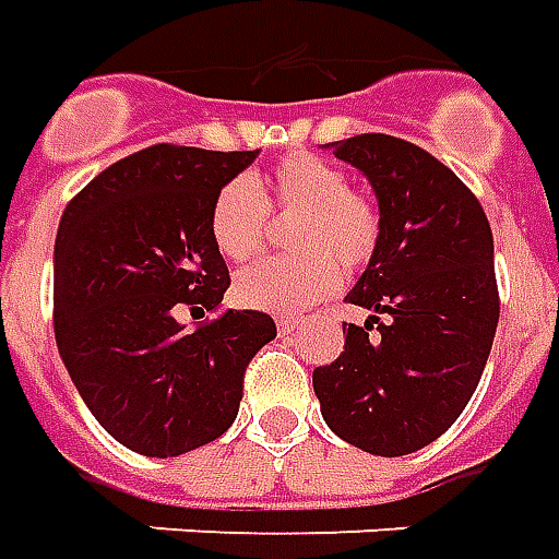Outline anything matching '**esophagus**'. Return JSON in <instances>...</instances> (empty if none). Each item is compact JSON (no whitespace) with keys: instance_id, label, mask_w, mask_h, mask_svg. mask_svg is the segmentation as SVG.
<instances>
[{"instance_id":"obj_1","label":"esophagus","mask_w":559,"mask_h":559,"mask_svg":"<svg viewBox=\"0 0 559 559\" xmlns=\"http://www.w3.org/2000/svg\"><path fill=\"white\" fill-rule=\"evenodd\" d=\"M299 328V318H278V333H294Z\"/></svg>"}]
</instances>
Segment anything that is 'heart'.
I'll use <instances>...</instances> for the list:
<instances>
[{
	"mask_svg": "<svg viewBox=\"0 0 559 559\" xmlns=\"http://www.w3.org/2000/svg\"><path fill=\"white\" fill-rule=\"evenodd\" d=\"M269 211L296 216L290 250L299 257L245 269L235 281V296L241 306L272 314H294L321 302L340 287L338 265L355 272L370 263L382 235L379 207L348 189L343 170L314 155H290L260 177H235L216 189L207 214L216 253L229 263H250L265 245Z\"/></svg>",
	"mask_w": 559,
	"mask_h": 559,
	"instance_id": "heart-1",
	"label": "heart"
}]
</instances>
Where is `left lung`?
<instances>
[{"label": "left lung", "instance_id": "1", "mask_svg": "<svg viewBox=\"0 0 559 559\" xmlns=\"http://www.w3.org/2000/svg\"><path fill=\"white\" fill-rule=\"evenodd\" d=\"M330 150L370 180L382 235L345 296L370 318L343 328L345 352L314 367L311 385L352 447L416 453L462 416L487 367L499 324L492 229L468 186L416 143L358 134Z\"/></svg>", "mask_w": 559, "mask_h": 559}]
</instances>
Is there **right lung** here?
Masks as SVG:
<instances>
[{
	"label": "right lung",
	"mask_w": 559,
	"mask_h": 559,
	"mask_svg": "<svg viewBox=\"0 0 559 559\" xmlns=\"http://www.w3.org/2000/svg\"><path fill=\"white\" fill-rule=\"evenodd\" d=\"M253 152L158 143L97 174L60 216L55 336L94 419L121 447L170 459L216 440L238 416L250 358L275 340L265 311L219 309L229 269L207 214Z\"/></svg>",
	"instance_id": "add662e5"
}]
</instances>
